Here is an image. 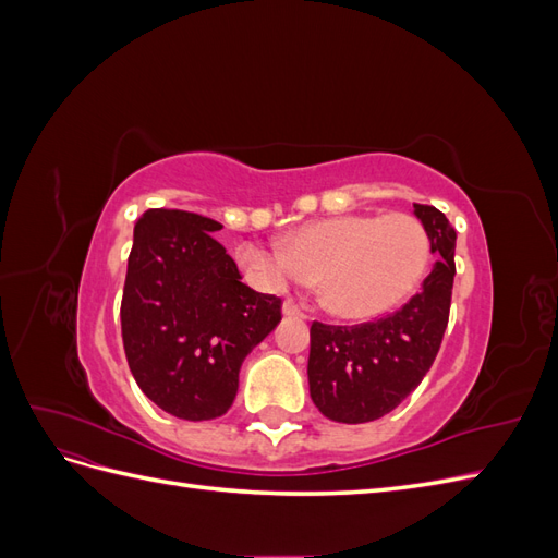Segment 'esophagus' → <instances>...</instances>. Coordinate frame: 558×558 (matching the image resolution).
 I'll return each instance as SVG.
<instances>
[{
    "label": "esophagus",
    "mask_w": 558,
    "mask_h": 558,
    "mask_svg": "<svg viewBox=\"0 0 558 558\" xmlns=\"http://www.w3.org/2000/svg\"><path fill=\"white\" fill-rule=\"evenodd\" d=\"M281 312H283V316H300V318H305V310H302V305H300V302H295V300H286Z\"/></svg>",
    "instance_id": "esophagus-1"
}]
</instances>
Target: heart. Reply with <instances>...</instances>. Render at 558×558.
Returning a JSON list of instances; mask_svg holds the SVG:
<instances>
[{
	"instance_id": "b5f03b06",
	"label": "heart",
	"mask_w": 558,
	"mask_h": 558,
	"mask_svg": "<svg viewBox=\"0 0 558 558\" xmlns=\"http://www.w3.org/2000/svg\"><path fill=\"white\" fill-rule=\"evenodd\" d=\"M238 256L267 289L318 279L324 310L367 320L412 295L428 267L430 240L410 214H342L298 228L283 248L244 244Z\"/></svg>"
}]
</instances>
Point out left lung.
<instances>
[{"mask_svg":"<svg viewBox=\"0 0 558 558\" xmlns=\"http://www.w3.org/2000/svg\"><path fill=\"white\" fill-rule=\"evenodd\" d=\"M414 216L428 232L435 265L408 305L361 326L312 324L310 396L337 424H365L396 410L440 351L456 275V230L435 207L414 205Z\"/></svg>","mask_w":558,"mask_h":558,"instance_id":"8db88e82","label":"left lung"}]
</instances>
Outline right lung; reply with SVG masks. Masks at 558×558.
<instances>
[{
  "instance_id": "obj_1",
  "label": "right lung",
  "mask_w": 558,
  "mask_h": 558,
  "mask_svg": "<svg viewBox=\"0 0 558 558\" xmlns=\"http://www.w3.org/2000/svg\"><path fill=\"white\" fill-rule=\"evenodd\" d=\"M181 209H148L134 226L121 302L130 373L148 400L185 421L230 410L240 367L281 320V300L256 293L211 232Z\"/></svg>"
}]
</instances>
